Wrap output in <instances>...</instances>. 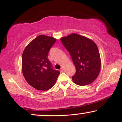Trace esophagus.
<instances>
[{
	"mask_svg": "<svg viewBox=\"0 0 122 122\" xmlns=\"http://www.w3.org/2000/svg\"><path fill=\"white\" fill-rule=\"evenodd\" d=\"M60 71H61V72H65V69H64V68H61V70H60Z\"/></svg>",
	"mask_w": 122,
	"mask_h": 122,
	"instance_id": "1",
	"label": "esophagus"
}]
</instances>
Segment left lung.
Instances as JSON below:
<instances>
[{
  "label": "left lung",
  "mask_w": 122,
  "mask_h": 122,
  "mask_svg": "<svg viewBox=\"0 0 122 122\" xmlns=\"http://www.w3.org/2000/svg\"><path fill=\"white\" fill-rule=\"evenodd\" d=\"M61 42L69 51L76 67L72 80L76 84L85 85L94 81L101 67L100 53L93 41L77 34L61 38Z\"/></svg>",
  "instance_id": "left-lung-1"
}]
</instances>
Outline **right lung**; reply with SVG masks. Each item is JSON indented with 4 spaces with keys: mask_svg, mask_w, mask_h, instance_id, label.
<instances>
[{
    "mask_svg": "<svg viewBox=\"0 0 122 122\" xmlns=\"http://www.w3.org/2000/svg\"><path fill=\"white\" fill-rule=\"evenodd\" d=\"M56 41L54 38L40 35L29 43L22 54L23 76L29 85L37 90L47 91L52 88L60 74L47 58Z\"/></svg>",
    "mask_w": 122,
    "mask_h": 122,
    "instance_id": "right-lung-1",
    "label": "right lung"
}]
</instances>
